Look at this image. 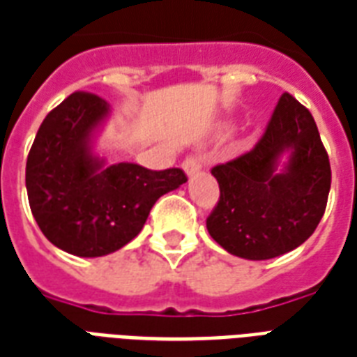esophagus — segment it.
Here are the masks:
<instances>
[{
    "label": "esophagus",
    "mask_w": 357,
    "mask_h": 357,
    "mask_svg": "<svg viewBox=\"0 0 357 357\" xmlns=\"http://www.w3.org/2000/svg\"><path fill=\"white\" fill-rule=\"evenodd\" d=\"M183 170L187 176H195L202 170V157L200 155H189L183 161Z\"/></svg>",
    "instance_id": "esophagus-1"
}]
</instances>
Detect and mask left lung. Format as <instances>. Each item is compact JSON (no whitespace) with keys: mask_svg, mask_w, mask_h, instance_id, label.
I'll return each instance as SVG.
<instances>
[{"mask_svg":"<svg viewBox=\"0 0 357 357\" xmlns=\"http://www.w3.org/2000/svg\"><path fill=\"white\" fill-rule=\"evenodd\" d=\"M283 153L289 161L277 170ZM220 198L207 231L226 252L263 261L287 254L313 235L326 211L330 159L311 113L283 92L257 144L213 167Z\"/></svg>","mask_w":357,"mask_h":357,"instance_id":"obj_1","label":"left lung"}]
</instances>
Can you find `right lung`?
<instances>
[{
  "label": "right lung",
  "mask_w": 357,
  "mask_h": 357,
  "mask_svg": "<svg viewBox=\"0 0 357 357\" xmlns=\"http://www.w3.org/2000/svg\"><path fill=\"white\" fill-rule=\"evenodd\" d=\"M109 113L98 94H70L40 123L25 165L38 228L77 257H102L126 246L140 234L153 204L187 181L181 168L105 165L94 155L92 139Z\"/></svg>",
  "instance_id": "obj_1"
}]
</instances>
